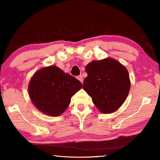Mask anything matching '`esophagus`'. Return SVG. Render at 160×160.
I'll list each match as a JSON object with an SVG mask.
<instances>
[{
  "label": "esophagus",
  "instance_id": "obj_1",
  "mask_svg": "<svg viewBox=\"0 0 160 160\" xmlns=\"http://www.w3.org/2000/svg\"><path fill=\"white\" fill-rule=\"evenodd\" d=\"M77 79H78V80H79V81H80L81 83L83 82V79H82V76H77Z\"/></svg>",
  "mask_w": 160,
  "mask_h": 160
}]
</instances>
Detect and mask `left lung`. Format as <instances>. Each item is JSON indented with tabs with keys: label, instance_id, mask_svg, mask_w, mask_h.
<instances>
[{
	"label": "left lung",
	"instance_id": "obj_1",
	"mask_svg": "<svg viewBox=\"0 0 160 160\" xmlns=\"http://www.w3.org/2000/svg\"><path fill=\"white\" fill-rule=\"evenodd\" d=\"M83 89L98 109L104 114L120 108L127 98L131 81L123 64L112 58L94 60L86 66Z\"/></svg>",
	"mask_w": 160,
	"mask_h": 160
}]
</instances>
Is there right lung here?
<instances>
[{
  "mask_svg": "<svg viewBox=\"0 0 160 160\" xmlns=\"http://www.w3.org/2000/svg\"><path fill=\"white\" fill-rule=\"evenodd\" d=\"M82 88L76 78L55 65L37 71L29 81L28 93L33 105L42 113L57 117L69 107L71 98Z\"/></svg>",
  "mask_w": 160,
  "mask_h": 160,
  "instance_id": "right-lung-1",
  "label": "right lung"
}]
</instances>
